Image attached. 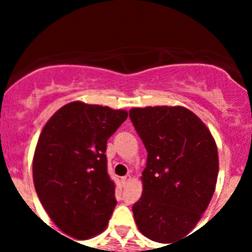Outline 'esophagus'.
<instances>
[{
  "label": "esophagus",
  "mask_w": 252,
  "mask_h": 252,
  "mask_svg": "<svg viewBox=\"0 0 252 252\" xmlns=\"http://www.w3.org/2000/svg\"><path fill=\"white\" fill-rule=\"evenodd\" d=\"M131 180V175H125V177L121 178V182H122V186H127L128 183H130Z\"/></svg>",
  "instance_id": "esophagus-1"
}]
</instances>
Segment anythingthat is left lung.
Listing matches in <instances>:
<instances>
[{"label":"left lung","instance_id":"1","mask_svg":"<svg viewBox=\"0 0 252 252\" xmlns=\"http://www.w3.org/2000/svg\"><path fill=\"white\" fill-rule=\"evenodd\" d=\"M130 119L148 151L133 218L148 239L171 245L193 230L212 199L217 146L206 125L186 107L131 108Z\"/></svg>","mask_w":252,"mask_h":252}]
</instances>
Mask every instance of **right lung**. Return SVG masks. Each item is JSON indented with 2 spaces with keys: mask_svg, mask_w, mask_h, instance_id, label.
<instances>
[{
  "mask_svg": "<svg viewBox=\"0 0 252 252\" xmlns=\"http://www.w3.org/2000/svg\"><path fill=\"white\" fill-rule=\"evenodd\" d=\"M124 110L75 101L58 110L37 140L32 177L40 202L62 232L91 239L104 231L117 201L107 173V140Z\"/></svg>",
  "mask_w": 252,
  "mask_h": 252,
  "instance_id": "add662e5",
  "label": "right lung"
}]
</instances>
